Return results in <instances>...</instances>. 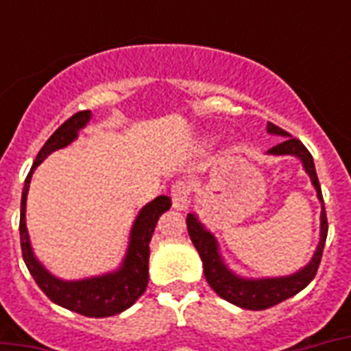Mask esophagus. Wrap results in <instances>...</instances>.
I'll return each mask as SVG.
<instances>
[{
	"label": "esophagus",
	"instance_id": "34e87169",
	"mask_svg": "<svg viewBox=\"0 0 351 351\" xmlns=\"http://www.w3.org/2000/svg\"><path fill=\"white\" fill-rule=\"evenodd\" d=\"M171 200H173V208L175 209H186L191 200V186L184 180L175 182L171 186Z\"/></svg>",
	"mask_w": 351,
	"mask_h": 351
}]
</instances>
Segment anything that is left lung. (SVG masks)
Returning a JSON list of instances; mask_svg holds the SVG:
<instances>
[{
	"label": "left lung",
	"mask_w": 351,
	"mask_h": 351,
	"mask_svg": "<svg viewBox=\"0 0 351 351\" xmlns=\"http://www.w3.org/2000/svg\"><path fill=\"white\" fill-rule=\"evenodd\" d=\"M267 132L271 134H278V136H286L280 143H277L275 147L269 149L271 154H295L302 160L306 173L310 175L311 184L315 186L317 197L321 198L322 193L321 184L317 178L315 165H313V158L311 153L304 147V143L300 142L299 138L289 136V132L277 127L271 121H267ZM187 233L191 237V242L197 247L198 255L202 258L204 264V275L206 280L213 288V291L224 300L231 302L234 306H240L244 310H267L271 306L282 302V300L293 297L299 291L308 286L317 275L319 264H321L322 251H324V242L328 237V219L326 209L322 204L321 211V242L317 245V251L311 262L304 269H300L295 275L280 278H258V280H247V278H240L226 267L219 255V247H217V240L209 231L202 228V224L198 222L195 215H187L186 219Z\"/></svg>",
	"instance_id": "8db88e82"
}]
</instances>
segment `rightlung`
<instances>
[{
    "label": "right lung",
    "instance_id": "1",
    "mask_svg": "<svg viewBox=\"0 0 351 351\" xmlns=\"http://www.w3.org/2000/svg\"><path fill=\"white\" fill-rule=\"evenodd\" d=\"M90 111H80L63 121L58 127L54 134L45 142L41 151L36 156L32 169L25 178L23 193H21V215H19V240H21V253L23 261L29 267L30 275L34 277L36 284L40 286L43 293L56 304L63 306L71 311H76L85 317H111L121 313L127 308H131L143 295L149 282V242L153 237L160 215L171 208V198L162 195L154 198L140 211L136 222L131 231V244L127 250V256L123 266L117 273L104 275V277L87 278V280H76V282H65L60 278L52 277L51 273L43 269L40 262L36 261L32 247L29 242V233L25 226V204H27V193L32 171L47 158L52 151L62 149L73 142L78 131L89 121Z\"/></svg>",
    "mask_w": 351,
    "mask_h": 351
}]
</instances>
